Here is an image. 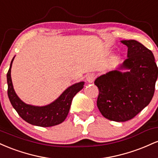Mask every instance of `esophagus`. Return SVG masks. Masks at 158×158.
Instances as JSON below:
<instances>
[{
  "instance_id": "34e87169",
  "label": "esophagus",
  "mask_w": 158,
  "mask_h": 158,
  "mask_svg": "<svg viewBox=\"0 0 158 158\" xmlns=\"http://www.w3.org/2000/svg\"><path fill=\"white\" fill-rule=\"evenodd\" d=\"M95 78H96L95 74H94V73H90V74H88V77H87L86 80L88 83H93L94 79H95Z\"/></svg>"
}]
</instances>
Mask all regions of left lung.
Here are the masks:
<instances>
[{
	"label": "left lung",
	"instance_id": "obj_1",
	"mask_svg": "<svg viewBox=\"0 0 158 158\" xmlns=\"http://www.w3.org/2000/svg\"><path fill=\"white\" fill-rule=\"evenodd\" d=\"M121 43L128 48L127 59L116 70L94 81L99 90L97 102L99 111L106 119L115 122L134 118L149 104L158 75L151 50L135 40Z\"/></svg>",
	"mask_w": 158,
	"mask_h": 158
}]
</instances>
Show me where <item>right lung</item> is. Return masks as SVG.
<instances>
[{
    "label": "right lung",
    "instance_id": "add662e5",
    "mask_svg": "<svg viewBox=\"0 0 158 158\" xmlns=\"http://www.w3.org/2000/svg\"><path fill=\"white\" fill-rule=\"evenodd\" d=\"M15 56L11 61L6 75L9 99L12 107L20 117L30 124L41 127L56 126L64 122L70 110L74 96L84 88L85 82L75 83L70 85L56 100L44 106H35L23 102L16 94L11 78V68Z\"/></svg>",
    "mask_w": 158,
    "mask_h": 158
}]
</instances>
